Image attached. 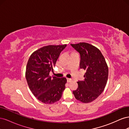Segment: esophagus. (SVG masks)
Returning a JSON list of instances; mask_svg holds the SVG:
<instances>
[{"mask_svg":"<svg viewBox=\"0 0 129 129\" xmlns=\"http://www.w3.org/2000/svg\"><path fill=\"white\" fill-rule=\"evenodd\" d=\"M67 82H71L72 81V79H69V78H67Z\"/></svg>","mask_w":129,"mask_h":129,"instance_id":"34e87169","label":"esophagus"}]
</instances>
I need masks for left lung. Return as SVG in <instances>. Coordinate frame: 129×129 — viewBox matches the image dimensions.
Wrapping results in <instances>:
<instances>
[{
  "label": "left lung",
  "instance_id": "left-lung-1",
  "mask_svg": "<svg viewBox=\"0 0 129 129\" xmlns=\"http://www.w3.org/2000/svg\"><path fill=\"white\" fill-rule=\"evenodd\" d=\"M71 46L80 54V67L86 71L83 81H78V88L73 91L75 99L84 103L96 100L106 86L109 70L105 58L96 47L86 42Z\"/></svg>",
  "mask_w": 129,
  "mask_h": 129
}]
</instances>
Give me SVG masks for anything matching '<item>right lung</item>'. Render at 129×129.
I'll return each instance as SVG.
<instances>
[{
  "label": "right lung",
  "instance_id": "obj_1",
  "mask_svg": "<svg viewBox=\"0 0 129 129\" xmlns=\"http://www.w3.org/2000/svg\"><path fill=\"white\" fill-rule=\"evenodd\" d=\"M67 45L44 46L31 54L27 62L26 79L33 94L41 102L51 104L61 98L67 79L49 76L62 50Z\"/></svg>",
  "mask_w": 129,
  "mask_h": 129
}]
</instances>
